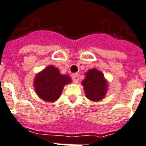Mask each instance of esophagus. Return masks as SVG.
I'll return each instance as SVG.
<instances>
[{
    "label": "esophagus",
    "instance_id": "esophagus-1",
    "mask_svg": "<svg viewBox=\"0 0 146 146\" xmlns=\"http://www.w3.org/2000/svg\"><path fill=\"white\" fill-rule=\"evenodd\" d=\"M72 80L74 82V83L77 84L78 81H79V75H78V74H74L72 75Z\"/></svg>",
    "mask_w": 146,
    "mask_h": 146
}]
</instances>
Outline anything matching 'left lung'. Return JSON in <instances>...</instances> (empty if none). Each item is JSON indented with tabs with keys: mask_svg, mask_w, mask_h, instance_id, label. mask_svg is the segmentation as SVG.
<instances>
[{
	"mask_svg": "<svg viewBox=\"0 0 146 146\" xmlns=\"http://www.w3.org/2000/svg\"><path fill=\"white\" fill-rule=\"evenodd\" d=\"M86 98L92 101H101L108 91V83L104 74L96 68L88 70L82 82Z\"/></svg>",
	"mask_w": 146,
	"mask_h": 146,
	"instance_id": "left-lung-1",
	"label": "left lung"
}]
</instances>
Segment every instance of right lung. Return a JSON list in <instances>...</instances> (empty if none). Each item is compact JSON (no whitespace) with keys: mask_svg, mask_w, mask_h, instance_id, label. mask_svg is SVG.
Segmentation results:
<instances>
[{"mask_svg":"<svg viewBox=\"0 0 146 146\" xmlns=\"http://www.w3.org/2000/svg\"><path fill=\"white\" fill-rule=\"evenodd\" d=\"M71 82L69 75H62L58 68L49 65L35 75L34 87L41 99L47 102H54L60 97L64 86Z\"/></svg>","mask_w":146,"mask_h":146,"instance_id":"1","label":"right lung"}]
</instances>
